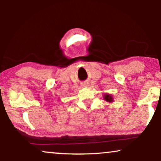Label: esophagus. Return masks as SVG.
<instances>
[{
  "label": "esophagus",
  "instance_id": "1",
  "mask_svg": "<svg viewBox=\"0 0 161 161\" xmlns=\"http://www.w3.org/2000/svg\"><path fill=\"white\" fill-rule=\"evenodd\" d=\"M87 86H88V83H82V86H83V87Z\"/></svg>",
  "mask_w": 161,
  "mask_h": 161
}]
</instances>
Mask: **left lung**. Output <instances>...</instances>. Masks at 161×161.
<instances>
[{"label": "left lung", "mask_w": 161, "mask_h": 161, "mask_svg": "<svg viewBox=\"0 0 161 161\" xmlns=\"http://www.w3.org/2000/svg\"><path fill=\"white\" fill-rule=\"evenodd\" d=\"M104 99L107 102H112L113 101V98H112V97L110 94H105Z\"/></svg>", "instance_id": "1"}]
</instances>
